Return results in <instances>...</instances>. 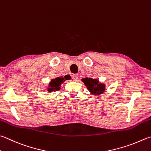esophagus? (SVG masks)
Here are the masks:
<instances>
[{"mask_svg": "<svg viewBox=\"0 0 151 151\" xmlns=\"http://www.w3.org/2000/svg\"><path fill=\"white\" fill-rule=\"evenodd\" d=\"M72 79L73 81H78V74H76H76H73L72 76Z\"/></svg>", "mask_w": 151, "mask_h": 151, "instance_id": "34e87169", "label": "esophagus"}]
</instances>
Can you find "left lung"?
<instances>
[{
  "mask_svg": "<svg viewBox=\"0 0 151 151\" xmlns=\"http://www.w3.org/2000/svg\"><path fill=\"white\" fill-rule=\"evenodd\" d=\"M81 80L87 87V89L94 95H100L104 92L105 85L99 83L98 79L86 78L82 79Z\"/></svg>",
  "mask_w": 151,
  "mask_h": 151,
  "instance_id": "1",
  "label": "left lung"
}]
</instances>
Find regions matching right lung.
<instances>
[{"instance_id": "add662e5", "label": "right lung", "mask_w": 151, "mask_h": 151, "mask_svg": "<svg viewBox=\"0 0 151 151\" xmlns=\"http://www.w3.org/2000/svg\"><path fill=\"white\" fill-rule=\"evenodd\" d=\"M67 79H69V78L66 76H64V78H63V77H59V78H56L55 79H52L49 83L48 91L52 92L60 90V89L61 84L63 83Z\"/></svg>"}]
</instances>
